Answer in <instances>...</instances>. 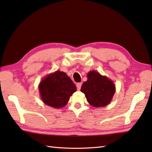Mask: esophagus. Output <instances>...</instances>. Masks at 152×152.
<instances>
[{
    "instance_id": "1",
    "label": "esophagus",
    "mask_w": 152,
    "mask_h": 152,
    "mask_svg": "<svg viewBox=\"0 0 152 152\" xmlns=\"http://www.w3.org/2000/svg\"><path fill=\"white\" fill-rule=\"evenodd\" d=\"M82 83H78V84H76V87H77V90H80V88H81V86H82Z\"/></svg>"
}]
</instances>
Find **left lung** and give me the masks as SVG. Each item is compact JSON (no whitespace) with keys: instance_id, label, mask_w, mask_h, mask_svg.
Masks as SVG:
<instances>
[{"instance_id":"left-lung-1","label":"left lung","mask_w":152,"mask_h":152,"mask_svg":"<svg viewBox=\"0 0 152 152\" xmlns=\"http://www.w3.org/2000/svg\"><path fill=\"white\" fill-rule=\"evenodd\" d=\"M88 80L83 83L81 91L88 102L95 107H102L111 102L115 93V86L112 80L92 70L88 74Z\"/></svg>"}]
</instances>
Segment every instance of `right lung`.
I'll return each mask as SVG.
<instances>
[{
  "label": "right lung",
  "mask_w": 152,
  "mask_h": 152,
  "mask_svg": "<svg viewBox=\"0 0 152 152\" xmlns=\"http://www.w3.org/2000/svg\"><path fill=\"white\" fill-rule=\"evenodd\" d=\"M39 90L45 104L58 109L66 105L76 87L66 73L58 70L41 80Z\"/></svg>",
  "instance_id": "add662e5"
}]
</instances>
